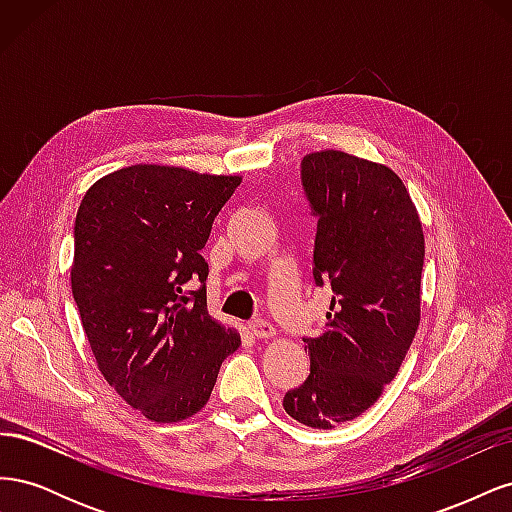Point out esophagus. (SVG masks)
I'll use <instances>...</instances> for the list:
<instances>
[{
	"mask_svg": "<svg viewBox=\"0 0 512 512\" xmlns=\"http://www.w3.org/2000/svg\"><path fill=\"white\" fill-rule=\"evenodd\" d=\"M247 331H250L254 337H258V339H267V337H271L273 335V327H271V322H267V320H252L250 324H247Z\"/></svg>",
	"mask_w": 512,
	"mask_h": 512,
	"instance_id": "esophagus-1",
	"label": "esophagus"
}]
</instances>
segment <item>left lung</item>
Returning <instances> with one entry per match:
<instances>
[{
  "instance_id": "obj_1",
  "label": "left lung",
  "mask_w": 512,
  "mask_h": 512,
  "mask_svg": "<svg viewBox=\"0 0 512 512\" xmlns=\"http://www.w3.org/2000/svg\"><path fill=\"white\" fill-rule=\"evenodd\" d=\"M301 185L316 224L312 275L331 286L320 335L303 337L309 376L284 395L307 427L333 429L376 404L421 320L423 228L389 166L344 151L309 153Z\"/></svg>"
}]
</instances>
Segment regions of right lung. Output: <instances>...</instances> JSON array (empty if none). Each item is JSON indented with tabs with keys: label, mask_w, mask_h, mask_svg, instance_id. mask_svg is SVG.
I'll list each match as a JSON object with an SVG mask.
<instances>
[{
	"label": "right lung",
	"mask_w": 512,
	"mask_h": 512,
	"mask_svg": "<svg viewBox=\"0 0 512 512\" xmlns=\"http://www.w3.org/2000/svg\"><path fill=\"white\" fill-rule=\"evenodd\" d=\"M237 175L136 164L87 190L74 222L72 294L98 369L149 421L203 408L239 335L207 312L200 256Z\"/></svg>",
	"instance_id": "add662e5"
}]
</instances>
